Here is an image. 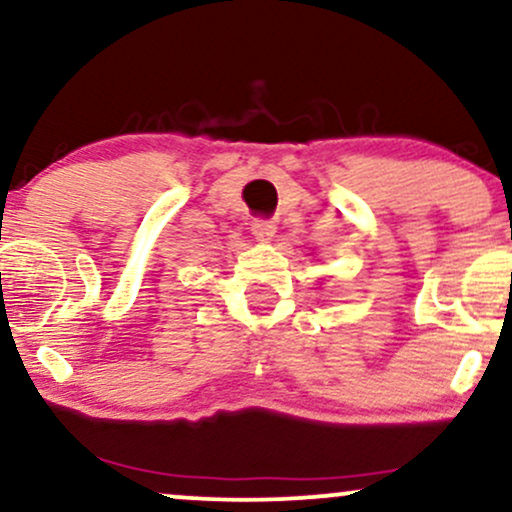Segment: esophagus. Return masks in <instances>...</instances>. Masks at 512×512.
I'll use <instances>...</instances> for the list:
<instances>
[{
	"label": "esophagus",
	"instance_id": "1",
	"mask_svg": "<svg viewBox=\"0 0 512 512\" xmlns=\"http://www.w3.org/2000/svg\"><path fill=\"white\" fill-rule=\"evenodd\" d=\"M250 231H252V236L260 240V243H269V240L274 238L276 226L272 224V221H267V219H255L250 224Z\"/></svg>",
	"mask_w": 512,
	"mask_h": 512
}]
</instances>
